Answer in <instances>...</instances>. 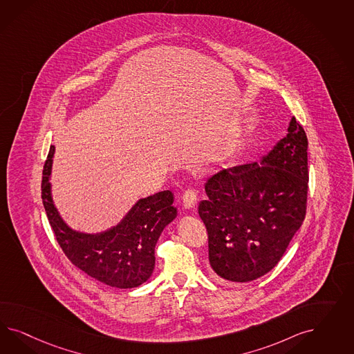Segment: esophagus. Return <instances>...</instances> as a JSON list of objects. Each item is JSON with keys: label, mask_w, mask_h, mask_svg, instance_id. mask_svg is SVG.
Returning a JSON list of instances; mask_svg holds the SVG:
<instances>
[{"label": "esophagus", "mask_w": 354, "mask_h": 354, "mask_svg": "<svg viewBox=\"0 0 354 354\" xmlns=\"http://www.w3.org/2000/svg\"><path fill=\"white\" fill-rule=\"evenodd\" d=\"M183 205L185 209H192L197 203V192L193 188H188L183 193Z\"/></svg>", "instance_id": "1"}]
</instances>
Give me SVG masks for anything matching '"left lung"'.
<instances>
[{
	"instance_id": "1",
	"label": "left lung",
	"mask_w": 354,
	"mask_h": 354,
	"mask_svg": "<svg viewBox=\"0 0 354 354\" xmlns=\"http://www.w3.org/2000/svg\"><path fill=\"white\" fill-rule=\"evenodd\" d=\"M308 184V138L296 118L262 163L225 169L206 182L198 214L219 278L245 283L274 268L305 219Z\"/></svg>"
}]
</instances>
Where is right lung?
<instances>
[{
    "label": "right lung",
    "instance_id": "obj_1",
    "mask_svg": "<svg viewBox=\"0 0 354 354\" xmlns=\"http://www.w3.org/2000/svg\"><path fill=\"white\" fill-rule=\"evenodd\" d=\"M53 156L52 145L44 165L41 198L54 237L64 256L89 277L110 287L124 290L139 287L153 272L158 237L176 216L171 191L140 200L119 225L104 234H79L64 225L52 201L49 175Z\"/></svg>",
    "mask_w": 354,
    "mask_h": 354
}]
</instances>
